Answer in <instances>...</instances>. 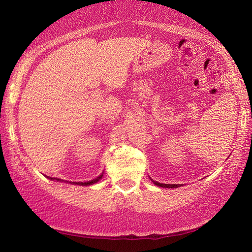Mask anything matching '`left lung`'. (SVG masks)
Instances as JSON below:
<instances>
[{"mask_svg":"<svg viewBox=\"0 0 252 252\" xmlns=\"http://www.w3.org/2000/svg\"><path fill=\"white\" fill-rule=\"evenodd\" d=\"M153 181V180H152ZM155 185L160 186V187H167V189H176V187H180V184H163V183H159V182L153 181Z\"/></svg>","mask_w":252,"mask_h":252,"instance_id":"left-lung-1","label":"left lung"}]
</instances>
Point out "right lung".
<instances>
[{
	"mask_svg": "<svg viewBox=\"0 0 252 252\" xmlns=\"http://www.w3.org/2000/svg\"><path fill=\"white\" fill-rule=\"evenodd\" d=\"M101 176H103V173H101L99 176H97V178L96 179H93L92 181H89V182H73V183H70L71 184H77V185H82V186H89V185H92V184H95V183H97V182L101 179ZM49 179H51V180H57V181H61V179H56V178H50L49 176Z\"/></svg>",
	"mask_w": 252,
	"mask_h": 252,
	"instance_id": "obj_1",
	"label": "right lung"
}]
</instances>
